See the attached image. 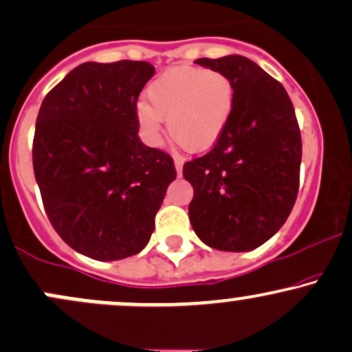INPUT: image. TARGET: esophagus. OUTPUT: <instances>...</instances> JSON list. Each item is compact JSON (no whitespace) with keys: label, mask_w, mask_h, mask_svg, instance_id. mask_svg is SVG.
I'll return each instance as SVG.
<instances>
[{"label":"esophagus","mask_w":352,"mask_h":352,"mask_svg":"<svg viewBox=\"0 0 352 352\" xmlns=\"http://www.w3.org/2000/svg\"><path fill=\"white\" fill-rule=\"evenodd\" d=\"M173 162H175V168H177V175L179 177H182V172H184V160L180 159V157H175V160H173Z\"/></svg>","instance_id":"1"}]
</instances>
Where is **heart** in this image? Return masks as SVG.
<instances>
[{"instance_id": "obj_1", "label": "heart", "mask_w": 352, "mask_h": 352, "mask_svg": "<svg viewBox=\"0 0 352 352\" xmlns=\"http://www.w3.org/2000/svg\"><path fill=\"white\" fill-rule=\"evenodd\" d=\"M147 104L135 107V120L148 144L160 140L162 120L168 132L190 152H204L217 144L235 109L236 87L227 72L177 66L148 84Z\"/></svg>"}]
</instances>
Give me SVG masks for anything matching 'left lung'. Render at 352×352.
<instances>
[{
	"mask_svg": "<svg viewBox=\"0 0 352 352\" xmlns=\"http://www.w3.org/2000/svg\"><path fill=\"white\" fill-rule=\"evenodd\" d=\"M236 87L232 119L212 151L184 165L193 187L190 223L205 245L250 252L283 227L300 188L301 132L292 99L243 56L200 58Z\"/></svg>",
	"mask_w": 352,
	"mask_h": 352,
	"instance_id": "obj_1",
	"label": "left lung"
}]
</instances>
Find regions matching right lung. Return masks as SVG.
Wrapping results in <instances>:
<instances>
[{"instance_id":"1","label":"right lung","mask_w":352,"mask_h":352,"mask_svg":"<svg viewBox=\"0 0 352 352\" xmlns=\"http://www.w3.org/2000/svg\"><path fill=\"white\" fill-rule=\"evenodd\" d=\"M155 67L145 60L84 63L44 98L33 168L58 235L92 260L142 252L177 170L140 142L135 107Z\"/></svg>"}]
</instances>
